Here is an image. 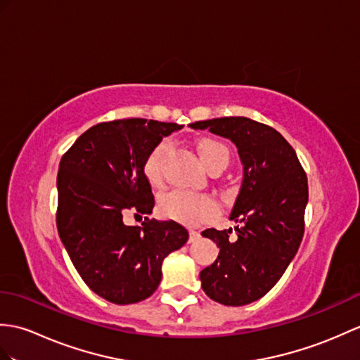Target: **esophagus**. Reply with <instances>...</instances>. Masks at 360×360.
I'll return each mask as SVG.
<instances>
[{
    "label": "esophagus",
    "mask_w": 360,
    "mask_h": 360,
    "mask_svg": "<svg viewBox=\"0 0 360 360\" xmlns=\"http://www.w3.org/2000/svg\"><path fill=\"white\" fill-rule=\"evenodd\" d=\"M188 233H190V242H193V240H196L199 238V231L195 230V229H190Z\"/></svg>",
    "instance_id": "esophagus-1"
}]
</instances>
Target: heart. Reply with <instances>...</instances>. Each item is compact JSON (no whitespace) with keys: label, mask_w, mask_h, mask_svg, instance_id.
Here are the masks:
<instances>
[{"label":"heart","mask_w":360,"mask_h":360,"mask_svg":"<svg viewBox=\"0 0 360 360\" xmlns=\"http://www.w3.org/2000/svg\"><path fill=\"white\" fill-rule=\"evenodd\" d=\"M165 150L167 142L161 141L146 158L142 170H144L146 178L150 182H158L161 178V164ZM198 152L200 161H202L208 172L213 169H224L229 162L227 147L216 139H200L198 142ZM160 208L165 218L191 225L202 222L216 212V205L210 198L205 195L191 193V191L187 190L169 191V193L162 196Z\"/></svg>","instance_id":"b5f03b06"}]
</instances>
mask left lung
Instances as JSON below:
<instances>
[{"mask_svg": "<svg viewBox=\"0 0 360 360\" xmlns=\"http://www.w3.org/2000/svg\"><path fill=\"white\" fill-rule=\"evenodd\" d=\"M236 146L244 167L230 230L207 229L202 236L219 247L218 259L200 271L205 295L240 307L261 299L276 285L297 253L308 202L307 174L287 139L273 127L244 116L190 124Z\"/></svg>", "mask_w": 360, "mask_h": 360, "instance_id": "left-lung-1", "label": "left lung"}]
</instances>
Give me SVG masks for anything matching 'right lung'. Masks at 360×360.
I'll return each mask as SVG.
<instances>
[{"mask_svg": "<svg viewBox=\"0 0 360 360\" xmlns=\"http://www.w3.org/2000/svg\"><path fill=\"white\" fill-rule=\"evenodd\" d=\"M182 125L129 118L101 122L75 141L58 170L56 227L75 269L112 304H136L155 293L162 261L188 239L174 221H150L155 199L144 161ZM133 210L141 228L125 226Z\"/></svg>", "mask_w": 360, "mask_h": 360, "instance_id": "right-lung-1", "label": "right lung"}]
</instances>
